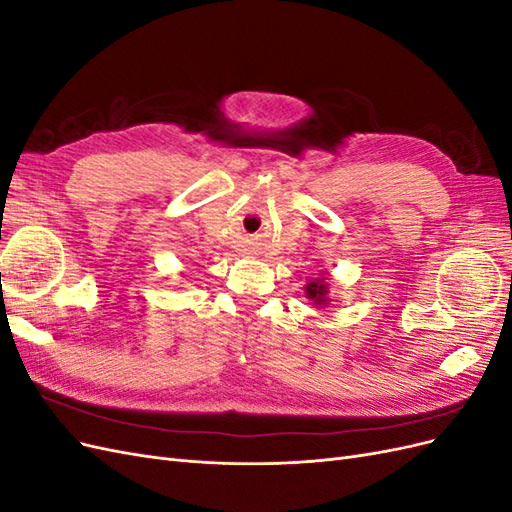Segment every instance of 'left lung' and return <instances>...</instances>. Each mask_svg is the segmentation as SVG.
Here are the masks:
<instances>
[{
    "label": "left lung",
    "mask_w": 512,
    "mask_h": 512,
    "mask_svg": "<svg viewBox=\"0 0 512 512\" xmlns=\"http://www.w3.org/2000/svg\"><path fill=\"white\" fill-rule=\"evenodd\" d=\"M305 290H307V294H309V299H314L316 305H322L324 301H327V299H324V294H327V284H324L322 280L309 282Z\"/></svg>",
    "instance_id": "left-lung-1"
}]
</instances>
